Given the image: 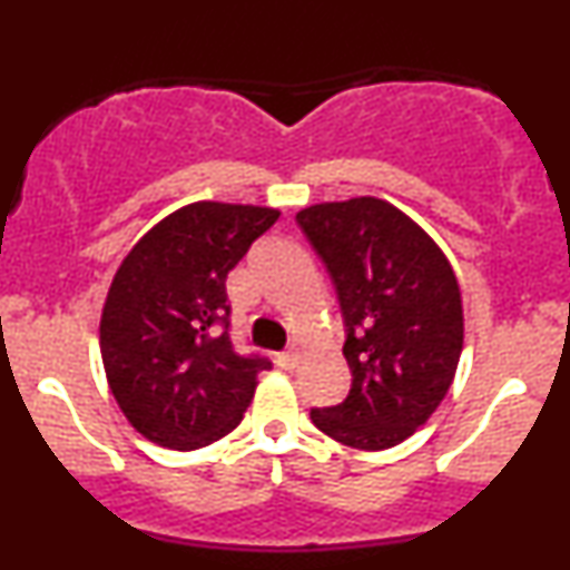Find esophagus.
I'll return each mask as SVG.
<instances>
[{"label": "esophagus", "mask_w": 570, "mask_h": 570, "mask_svg": "<svg viewBox=\"0 0 570 570\" xmlns=\"http://www.w3.org/2000/svg\"><path fill=\"white\" fill-rule=\"evenodd\" d=\"M278 364L284 370H294L299 364V351L297 348H292V351H284V353H278Z\"/></svg>", "instance_id": "esophagus-1"}]
</instances>
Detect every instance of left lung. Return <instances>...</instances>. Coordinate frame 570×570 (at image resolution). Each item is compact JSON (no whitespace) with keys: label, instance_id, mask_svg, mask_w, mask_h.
Returning <instances> with one entry per match:
<instances>
[{"label":"left lung","instance_id":"1","mask_svg":"<svg viewBox=\"0 0 570 570\" xmlns=\"http://www.w3.org/2000/svg\"><path fill=\"white\" fill-rule=\"evenodd\" d=\"M297 222L337 286L353 375L345 402L311 410V421L348 448H394L453 385L463 348L453 265L417 222L370 195L313 203Z\"/></svg>","mask_w":570,"mask_h":570}]
</instances>
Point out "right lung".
Returning a JSON list of instances; mask_svg holds the SVG:
<instances>
[{
  "mask_svg": "<svg viewBox=\"0 0 570 570\" xmlns=\"http://www.w3.org/2000/svg\"><path fill=\"white\" fill-rule=\"evenodd\" d=\"M278 217L248 203H187L117 267L98 326L101 362L122 415L149 442L187 453L244 421L271 362L233 351L225 281Z\"/></svg>",
  "mask_w": 570,
  "mask_h": 570,
  "instance_id": "right-lung-1",
  "label": "right lung"
}]
</instances>
